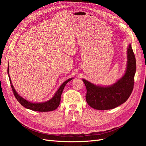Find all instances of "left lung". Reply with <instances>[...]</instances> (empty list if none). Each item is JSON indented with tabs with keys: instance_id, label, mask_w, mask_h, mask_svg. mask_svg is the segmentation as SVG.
<instances>
[{
	"instance_id": "1",
	"label": "left lung",
	"mask_w": 146,
	"mask_h": 146,
	"mask_svg": "<svg viewBox=\"0 0 146 146\" xmlns=\"http://www.w3.org/2000/svg\"><path fill=\"white\" fill-rule=\"evenodd\" d=\"M127 64L124 75L111 86H98L82 79L86 88V100L91 107L99 110L113 109L124 103L133 89L136 59L131 44L127 48Z\"/></svg>"
}]
</instances>
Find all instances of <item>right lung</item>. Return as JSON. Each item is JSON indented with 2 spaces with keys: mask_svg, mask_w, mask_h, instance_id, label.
Instances as JSON below:
<instances>
[{
  "mask_svg": "<svg viewBox=\"0 0 146 146\" xmlns=\"http://www.w3.org/2000/svg\"><path fill=\"white\" fill-rule=\"evenodd\" d=\"M8 77H9L10 79V82L11 84V86L12 88V90L13 92V94H14L16 99L25 108L33 110V111H41V112H46V111H54L55 109L58 108V107L60 105V101H61V96L62 94L64 88L66 86V84H67L69 81L72 80L73 78H70L68 79L67 80H66L64 82L62 83V85L60 86V87L58 88V90L56 91L54 96H53V98L48 100L47 102H41V103H33L29 102L27 100L24 99L23 98H22L17 93L15 89L13 87L11 78L9 75V68L8 67Z\"/></svg>",
  "mask_w": 146,
  "mask_h": 146,
  "instance_id": "1",
  "label": "right lung"
}]
</instances>
